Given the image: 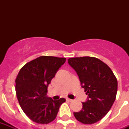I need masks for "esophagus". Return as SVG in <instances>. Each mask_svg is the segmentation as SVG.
<instances>
[{"mask_svg": "<svg viewBox=\"0 0 129 129\" xmlns=\"http://www.w3.org/2000/svg\"><path fill=\"white\" fill-rule=\"evenodd\" d=\"M66 100L67 101H68V102H72L73 101V100H72V99H70V98H67L66 99Z\"/></svg>", "mask_w": 129, "mask_h": 129, "instance_id": "obj_1", "label": "esophagus"}]
</instances>
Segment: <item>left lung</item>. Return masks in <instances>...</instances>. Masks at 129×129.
I'll use <instances>...</instances> for the list:
<instances>
[{
	"instance_id": "8db88e82",
	"label": "left lung",
	"mask_w": 129,
	"mask_h": 129,
	"mask_svg": "<svg viewBox=\"0 0 129 129\" xmlns=\"http://www.w3.org/2000/svg\"><path fill=\"white\" fill-rule=\"evenodd\" d=\"M68 61L88 96L87 101L82 102V109L74 115L83 124H94L108 113L116 99V78L106 63L94 57H72Z\"/></svg>"
}]
</instances>
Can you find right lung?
Segmentation results:
<instances>
[{
    "instance_id": "right-lung-1",
    "label": "right lung",
    "mask_w": 129,
    "mask_h": 129,
    "mask_svg": "<svg viewBox=\"0 0 129 129\" xmlns=\"http://www.w3.org/2000/svg\"><path fill=\"white\" fill-rule=\"evenodd\" d=\"M65 57L41 56L27 63L15 80V90L22 110L33 122L48 124L56 118L61 98L53 100L47 95V87L57 71L66 62Z\"/></svg>"
}]
</instances>
